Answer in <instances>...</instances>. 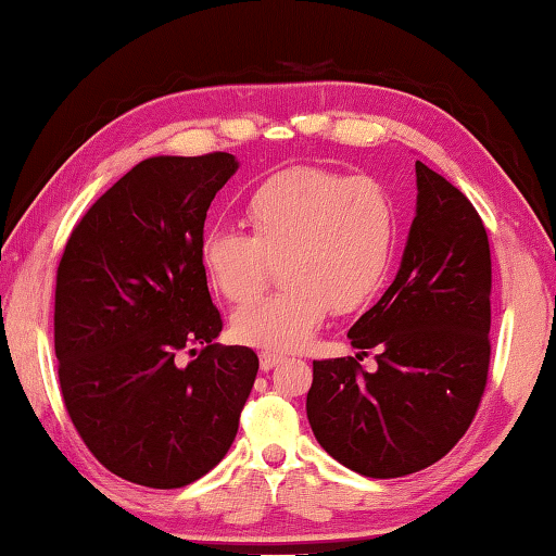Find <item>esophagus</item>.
I'll return each instance as SVG.
<instances>
[{"mask_svg":"<svg viewBox=\"0 0 556 556\" xmlns=\"http://www.w3.org/2000/svg\"><path fill=\"white\" fill-rule=\"evenodd\" d=\"M258 362H261V371H270V368H276L280 362H283V356H280V354H270V352H263V354L258 356Z\"/></svg>","mask_w":556,"mask_h":556,"instance_id":"1","label":"esophagus"}]
</instances>
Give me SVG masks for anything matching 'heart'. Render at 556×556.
Listing matches in <instances>:
<instances>
[{"label": "heart", "instance_id": "b5f03b06", "mask_svg": "<svg viewBox=\"0 0 556 556\" xmlns=\"http://www.w3.org/2000/svg\"><path fill=\"white\" fill-rule=\"evenodd\" d=\"M251 233L214 227L200 241V266L214 293L247 303L280 263L276 295L231 315L241 344L283 354L303 349L329 315L371 303L391 270L397 214L381 182L295 165L273 173L247 200Z\"/></svg>", "mask_w": 556, "mask_h": 556}]
</instances>
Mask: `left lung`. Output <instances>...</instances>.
<instances>
[{
    "label": "left lung",
    "instance_id": "obj_1",
    "mask_svg": "<svg viewBox=\"0 0 556 556\" xmlns=\"http://www.w3.org/2000/svg\"><path fill=\"white\" fill-rule=\"evenodd\" d=\"M417 204L401 268L349 329L378 349L313 364L307 420L323 450L371 479L422 471L452 450L481 403L491 362V249L473 204L415 163Z\"/></svg>",
    "mask_w": 556,
    "mask_h": 556
}]
</instances>
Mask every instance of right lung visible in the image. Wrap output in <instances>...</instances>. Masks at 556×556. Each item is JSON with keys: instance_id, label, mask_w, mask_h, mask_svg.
<instances>
[{"instance_id": "add662e5", "label": "right lung", "mask_w": 556, "mask_h": 556, "mask_svg": "<svg viewBox=\"0 0 556 556\" xmlns=\"http://www.w3.org/2000/svg\"><path fill=\"white\" fill-rule=\"evenodd\" d=\"M237 170L231 153L141 161L87 210L58 266L67 415L97 462L149 489H180L224 459L258 374L249 346L214 344L222 317L200 266L210 202Z\"/></svg>"}]
</instances>
